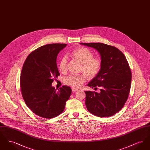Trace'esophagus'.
I'll use <instances>...</instances> for the list:
<instances>
[{
	"label": "esophagus",
	"instance_id": "esophagus-1",
	"mask_svg": "<svg viewBox=\"0 0 150 150\" xmlns=\"http://www.w3.org/2000/svg\"><path fill=\"white\" fill-rule=\"evenodd\" d=\"M72 91L73 92H75L78 91V89H75V88H72Z\"/></svg>",
	"mask_w": 150,
	"mask_h": 150
}]
</instances>
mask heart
<instances>
[{"mask_svg": "<svg viewBox=\"0 0 150 150\" xmlns=\"http://www.w3.org/2000/svg\"><path fill=\"white\" fill-rule=\"evenodd\" d=\"M71 57L80 64V71L83 72L88 79H93L100 72L102 68V61L98 58H94L93 52L86 47H80L72 50ZM58 67L61 71L65 72L67 67V59L64 56L59 62ZM84 74L70 75L65 77L64 83L66 86L74 88H79L86 81Z\"/></svg>", "mask_w": 150, "mask_h": 150, "instance_id": "1", "label": "heart"}]
</instances>
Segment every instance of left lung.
Instances as JSON below:
<instances>
[{
  "label": "left lung",
  "instance_id": "8db88e82",
  "mask_svg": "<svg viewBox=\"0 0 150 150\" xmlns=\"http://www.w3.org/2000/svg\"><path fill=\"white\" fill-rule=\"evenodd\" d=\"M93 47L100 53L102 68L88 86L97 89V93L85 91L86 105L89 112L96 116L109 117L120 111L128 98L132 72L122 52L114 46L101 43H80Z\"/></svg>",
  "mask_w": 150,
  "mask_h": 150
}]
</instances>
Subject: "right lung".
I'll return each mask as SVG.
<instances>
[{
	"label": "right lung",
	"instance_id": "1",
	"mask_svg": "<svg viewBox=\"0 0 150 150\" xmlns=\"http://www.w3.org/2000/svg\"><path fill=\"white\" fill-rule=\"evenodd\" d=\"M66 44H50L30 53L22 69L20 86L27 106L36 115L51 119L61 114L71 89L64 86L57 91L52 86L53 80L59 76L57 57Z\"/></svg>",
	"mask_w": 150,
	"mask_h": 150
}]
</instances>
